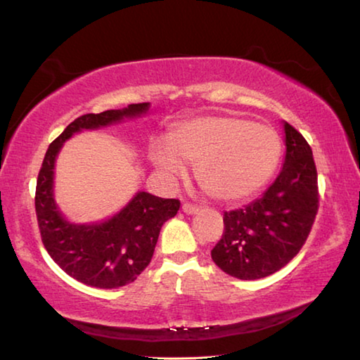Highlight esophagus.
<instances>
[{
    "mask_svg": "<svg viewBox=\"0 0 360 360\" xmlns=\"http://www.w3.org/2000/svg\"><path fill=\"white\" fill-rule=\"evenodd\" d=\"M198 206H195V205H192V203H184V205H182V211H184L186 212V214H197V212H198Z\"/></svg>",
    "mask_w": 360,
    "mask_h": 360,
    "instance_id": "34e87169",
    "label": "esophagus"
}]
</instances>
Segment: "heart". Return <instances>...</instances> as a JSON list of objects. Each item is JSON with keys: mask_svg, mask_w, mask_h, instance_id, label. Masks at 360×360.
<instances>
[{"mask_svg": "<svg viewBox=\"0 0 360 360\" xmlns=\"http://www.w3.org/2000/svg\"><path fill=\"white\" fill-rule=\"evenodd\" d=\"M283 154L271 127L233 115H200L181 122L168 143L155 139L149 148L152 165L167 179L186 176L195 165L202 191L219 202L252 197L275 174Z\"/></svg>", "mask_w": 360, "mask_h": 360, "instance_id": "obj_1", "label": "heart"}]
</instances>
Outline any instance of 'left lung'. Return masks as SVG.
<instances>
[{
  "label": "left lung",
  "instance_id": "obj_1",
  "mask_svg": "<svg viewBox=\"0 0 360 360\" xmlns=\"http://www.w3.org/2000/svg\"><path fill=\"white\" fill-rule=\"evenodd\" d=\"M281 173L260 198L224 212V235L211 251L214 264L238 279H260L281 270L307 241L318 212V172L300 133L283 122Z\"/></svg>",
  "mask_w": 360,
  "mask_h": 360
}]
</instances>
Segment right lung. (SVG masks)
Segmentation results:
<instances>
[{
    "label": "right lung",
    "mask_w": 360,
    "mask_h": 360,
    "mask_svg": "<svg viewBox=\"0 0 360 360\" xmlns=\"http://www.w3.org/2000/svg\"><path fill=\"white\" fill-rule=\"evenodd\" d=\"M150 103H138L100 114H85L66 127L46 152L36 182V216L44 248L71 278L92 288L115 289L141 275L154 255L162 225L176 216L179 200L136 192L114 216L76 224L66 219L53 195L56 162L65 141L84 130H98L146 115Z\"/></svg>",
    "instance_id": "1"
}]
</instances>
